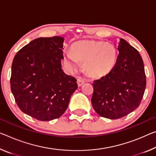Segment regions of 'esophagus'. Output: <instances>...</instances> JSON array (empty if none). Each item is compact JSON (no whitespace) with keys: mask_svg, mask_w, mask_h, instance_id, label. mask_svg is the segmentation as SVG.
I'll list each match as a JSON object with an SVG mask.
<instances>
[{"mask_svg":"<svg viewBox=\"0 0 156 156\" xmlns=\"http://www.w3.org/2000/svg\"><path fill=\"white\" fill-rule=\"evenodd\" d=\"M77 83H78V85L80 87V86H81L82 85H83L84 83H85V80H84L82 78L78 77L77 78Z\"/></svg>","mask_w":156,"mask_h":156,"instance_id":"esophagus-1","label":"esophagus"}]
</instances>
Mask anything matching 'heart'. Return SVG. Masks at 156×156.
<instances>
[{
  "label": "heart",
  "mask_w": 156,
  "mask_h": 156,
  "mask_svg": "<svg viewBox=\"0 0 156 156\" xmlns=\"http://www.w3.org/2000/svg\"><path fill=\"white\" fill-rule=\"evenodd\" d=\"M116 50L110 43L102 41H87L76 44L72 53L66 54V63L77 69L78 61L84 62L85 69L92 76H102L113 68L116 62Z\"/></svg>",
  "instance_id": "obj_1"
}]
</instances>
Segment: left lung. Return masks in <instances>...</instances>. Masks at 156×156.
<instances>
[{
    "label": "left lung",
    "mask_w": 156,
    "mask_h": 156,
    "mask_svg": "<svg viewBox=\"0 0 156 156\" xmlns=\"http://www.w3.org/2000/svg\"><path fill=\"white\" fill-rule=\"evenodd\" d=\"M117 60L109 73L94 80L91 103L101 117L117 119L139 107L147 79L142 58L123 39L118 46Z\"/></svg>",
    "instance_id": "left-lung-1"
}]
</instances>
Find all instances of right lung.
<instances>
[{
  "mask_svg": "<svg viewBox=\"0 0 156 156\" xmlns=\"http://www.w3.org/2000/svg\"><path fill=\"white\" fill-rule=\"evenodd\" d=\"M64 38L40 37L23 46L12 65L11 90L22 112L39 121L65 112L77 80L62 70Z\"/></svg>",
  "mask_w": 156,
  "mask_h": 156,
  "instance_id": "right-lung-1",
  "label": "right lung"
}]
</instances>
